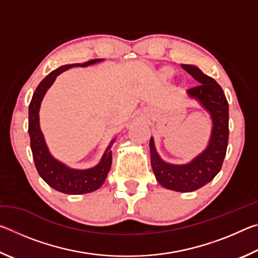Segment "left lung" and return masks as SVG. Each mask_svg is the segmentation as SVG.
I'll return each mask as SVG.
<instances>
[{"label": "left lung", "mask_w": 258, "mask_h": 258, "mask_svg": "<svg viewBox=\"0 0 258 258\" xmlns=\"http://www.w3.org/2000/svg\"><path fill=\"white\" fill-rule=\"evenodd\" d=\"M198 82L197 86L186 90L212 118V134L208 146L190 163L174 165L166 163L156 150L154 138L150 139L151 167L160 185L178 192H192L206 185L221 171L229 141V103L222 87L194 64H181Z\"/></svg>", "instance_id": "8db88e82"}]
</instances>
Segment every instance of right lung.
I'll return each mask as SVG.
<instances>
[{
  "instance_id": "1",
  "label": "right lung",
  "mask_w": 258,
  "mask_h": 258,
  "mask_svg": "<svg viewBox=\"0 0 258 258\" xmlns=\"http://www.w3.org/2000/svg\"><path fill=\"white\" fill-rule=\"evenodd\" d=\"M103 59H93L84 63H72L61 66L51 72L35 90L28 110V133L30 138V149L33 152L35 166L40 176L54 190L67 195H83L98 190L106 181L107 175L111 167V150L110 148L115 140L108 146L100 163L92 168L75 169L68 167L61 161L56 160L50 154L44 137L40 127V108L41 102L46 91L53 84L56 76L73 67H87L90 64L100 62Z\"/></svg>"
}]
</instances>
